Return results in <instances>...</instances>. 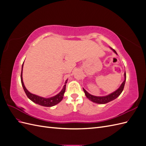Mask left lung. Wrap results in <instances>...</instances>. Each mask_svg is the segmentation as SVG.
I'll list each match as a JSON object with an SVG mask.
<instances>
[{"label":"left lung","mask_w":146,"mask_h":146,"mask_svg":"<svg viewBox=\"0 0 146 146\" xmlns=\"http://www.w3.org/2000/svg\"><path fill=\"white\" fill-rule=\"evenodd\" d=\"M110 48L115 53L116 55H117V54L116 53V52L114 50V49L111 47H110ZM126 81V74H125V71L124 72V80L122 82V83L121 85V86H119V88L117 90H116L115 91H114L112 93L110 94L107 96H95L93 95H91L90 93H88V92L83 88V90L84 91V92H85V94L86 96V98L90 100L91 101H92V102L94 103H96V104H107L110 102H111L113 100H114L115 99H116L118 96H119L122 92L123 90V88H124V85H125V83Z\"/></svg>","instance_id":"8db88e82"}]
</instances>
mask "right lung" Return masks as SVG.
I'll return each instance as SVG.
<instances>
[{
    "mask_svg": "<svg viewBox=\"0 0 146 146\" xmlns=\"http://www.w3.org/2000/svg\"><path fill=\"white\" fill-rule=\"evenodd\" d=\"M23 66H24V63L23 64V66H22V70H21V83L22 85H23V87L24 88V90L25 92L26 95L28 97V98L33 102L34 103L38 104L39 105L44 106V107H53L56 104H58L60 103V102L62 100L63 96H64V93L66 90V85L63 86V89L61 90V91L59 92L58 94H57L56 95L51 97V98H42V97L39 96L37 95L33 94L32 93L30 92L27 90V88H25L24 82H23ZM68 79L66 80L65 83H67Z\"/></svg>",
    "mask_w": 146,
    "mask_h": 146,
    "instance_id": "right-lung-1",
    "label": "right lung"
}]
</instances>
